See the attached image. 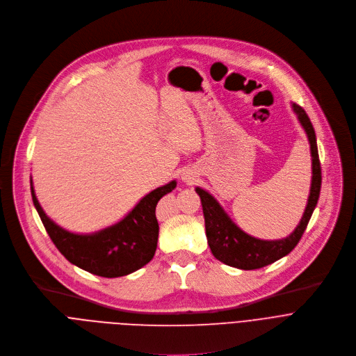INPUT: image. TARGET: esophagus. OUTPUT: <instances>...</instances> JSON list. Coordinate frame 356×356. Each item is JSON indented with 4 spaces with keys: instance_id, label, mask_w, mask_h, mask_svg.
Here are the masks:
<instances>
[{
    "instance_id": "obj_1",
    "label": "esophagus",
    "mask_w": 356,
    "mask_h": 356,
    "mask_svg": "<svg viewBox=\"0 0 356 356\" xmlns=\"http://www.w3.org/2000/svg\"><path fill=\"white\" fill-rule=\"evenodd\" d=\"M182 179L185 181V182H188V184H191V182H193L195 181V175H192V174H189V172H186V174H184V177H182Z\"/></svg>"
}]
</instances>
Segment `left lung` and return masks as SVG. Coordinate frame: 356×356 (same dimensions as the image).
Segmentation results:
<instances>
[{"instance_id": "1", "label": "left lung", "mask_w": 356, "mask_h": 356, "mask_svg": "<svg viewBox=\"0 0 356 356\" xmlns=\"http://www.w3.org/2000/svg\"><path fill=\"white\" fill-rule=\"evenodd\" d=\"M292 109L296 113L302 127L305 129L312 153V186L307 204L305 209L300 223L295 232L286 238L280 240H259L244 233L230 218L220 203L207 191L196 186V193L200 196L207 244L211 254L220 262L244 270L258 269L266 266L285 255H288L300 241L309 220L318 202L321 189V167L318 160L317 140L314 127L305 112V109L296 104H292Z\"/></svg>"}]
</instances>
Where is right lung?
Instances as JSON below:
<instances>
[{"instance_id":"1","label":"right lung","mask_w":356,"mask_h":356,"mask_svg":"<svg viewBox=\"0 0 356 356\" xmlns=\"http://www.w3.org/2000/svg\"><path fill=\"white\" fill-rule=\"evenodd\" d=\"M175 186L177 182L171 181L152 191L113 226L91 234H76L46 216L31 179L33 204L53 244L71 264L104 277L129 275L153 259L159 241L156 206Z\"/></svg>"}]
</instances>
